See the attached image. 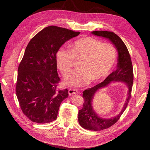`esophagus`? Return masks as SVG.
<instances>
[{
  "label": "esophagus",
  "instance_id": "esophagus-1",
  "mask_svg": "<svg viewBox=\"0 0 150 150\" xmlns=\"http://www.w3.org/2000/svg\"><path fill=\"white\" fill-rule=\"evenodd\" d=\"M68 93L69 96L73 95V94H78L79 92L78 90H75V89H69L68 90Z\"/></svg>",
  "mask_w": 150,
  "mask_h": 150
}]
</instances>
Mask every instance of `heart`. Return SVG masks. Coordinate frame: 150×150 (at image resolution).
<instances>
[{
    "mask_svg": "<svg viewBox=\"0 0 150 150\" xmlns=\"http://www.w3.org/2000/svg\"><path fill=\"white\" fill-rule=\"evenodd\" d=\"M116 47L110 44L92 37H83L75 41L71 49L60 47L56 53L59 69L67 75L72 69L74 60H80L79 69L66 78L67 83L79 87L87 85L91 80L98 82L108 76L117 60Z\"/></svg>",
    "mask_w": 150,
    "mask_h": 150,
    "instance_id": "1",
    "label": "heart"
}]
</instances>
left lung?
Masks as SVG:
<instances>
[{
	"label": "left lung",
	"instance_id": "obj_1",
	"mask_svg": "<svg viewBox=\"0 0 150 150\" xmlns=\"http://www.w3.org/2000/svg\"><path fill=\"white\" fill-rule=\"evenodd\" d=\"M93 34L109 39L115 46L118 52V63L117 69L107 77L104 81L96 86L83 91V103L82 109L79 110L78 122L79 125L85 129L98 131L108 129L120 119L125 110L131 97V91L134 81L133 67L131 56L126 45L122 39L115 33L107 31H95ZM112 81H122L127 83L128 89V97L121 113L110 119H103L99 117L92 109L91 102L95 93L99 89L103 88Z\"/></svg>",
	"mask_w": 150,
	"mask_h": 150
}]
</instances>
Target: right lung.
Here are the masks:
<instances>
[{"label": "right lung", "mask_w": 150, "mask_h": 150, "mask_svg": "<svg viewBox=\"0 0 150 150\" xmlns=\"http://www.w3.org/2000/svg\"><path fill=\"white\" fill-rule=\"evenodd\" d=\"M80 32L49 26L29 42L18 70L16 94L23 113L32 122L47 123L56 119L67 89L57 88L56 53L61 46Z\"/></svg>", "instance_id": "1"}]
</instances>
